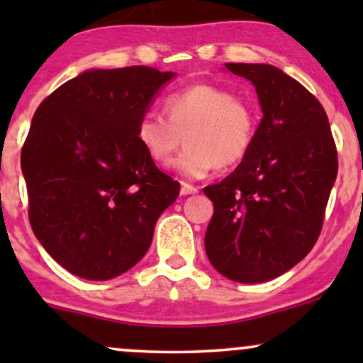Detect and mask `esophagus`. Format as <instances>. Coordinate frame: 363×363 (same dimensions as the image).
Instances as JSON below:
<instances>
[{
    "label": "esophagus",
    "instance_id": "1",
    "mask_svg": "<svg viewBox=\"0 0 363 363\" xmlns=\"http://www.w3.org/2000/svg\"><path fill=\"white\" fill-rule=\"evenodd\" d=\"M196 193H198V187L187 184V182H182V184H181V194H182V196L196 194Z\"/></svg>",
    "mask_w": 363,
    "mask_h": 363
}]
</instances>
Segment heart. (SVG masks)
<instances>
[{
    "label": "heart",
    "mask_w": 363,
    "mask_h": 363,
    "mask_svg": "<svg viewBox=\"0 0 363 363\" xmlns=\"http://www.w3.org/2000/svg\"><path fill=\"white\" fill-rule=\"evenodd\" d=\"M167 118L145 112L135 124V138L158 165H167L184 135V152L174 169L186 179H203L216 165L232 167L251 150L257 112L223 86L198 83L172 91L164 102Z\"/></svg>",
    "instance_id": "heart-1"
}]
</instances>
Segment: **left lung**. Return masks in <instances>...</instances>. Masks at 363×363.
<instances>
[{"label":"left lung","mask_w":363,"mask_h":363,"mask_svg":"<svg viewBox=\"0 0 363 363\" xmlns=\"http://www.w3.org/2000/svg\"><path fill=\"white\" fill-rule=\"evenodd\" d=\"M256 86L262 119L230 176L203 189L213 201L205 249L228 280L261 283L301 262L320 234L338 153L323 106L272 65L227 62Z\"/></svg>","instance_id":"1"}]
</instances>
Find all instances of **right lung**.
<instances>
[{
  "instance_id": "add662e5",
  "label": "right lung",
  "mask_w": 363,
  "mask_h": 363,
  "mask_svg": "<svg viewBox=\"0 0 363 363\" xmlns=\"http://www.w3.org/2000/svg\"><path fill=\"white\" fill-rule=\"evenodd\" d=\"M176 77L150 66L89 69L37 107L22 148L28 220L44 249L85 280H111L148 251L177 181L135 138V124Z\"/></svg>"
}]
</instances>
